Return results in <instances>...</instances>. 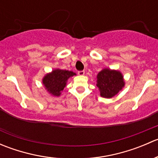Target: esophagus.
Returning a JSON list of instances; mask_svg holds the SVG:
<instances>
[{"label":"esophagus","mask_w":158,"mask_h":158,"mask_svg":"<svg viewBox=\"0 0 158 158\" xmlns=\"http://www.w3.org/2000/svg\"><path fill=\"white\" fill-rule=\"evenodd\" d=\"M84 74H85V71H79V72H78V75H79V76H83Z\"/></svg>","instance_id":"obj_1"}]
</instances>
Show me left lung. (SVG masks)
<instances>
[{
  "instance_id": "8db88e82",
  "label": "left lung",
  "mask_w": 158,
  "mask_h": 158,
  "mask_svg": "<svg viewBox=\"0 0 158 158\" xmlns=\"http://www.w3.org/2000/svg\"><path fill=\"white\" fill-rule=\"evenodd\" d=\"M96 79V85L103 98H112L125 86L123 75L118 70L103 69L98 73Z\"/></svg>"
}]
</instances>
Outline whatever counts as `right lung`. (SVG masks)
I'll use <instances>...</instances> for the list:
<instances>
[{
    "label": "right lung",
    "mask_w": 158,
    "mask_h": 158,
    "mask_svg": "<svg viewBox=\"0 0 158 158\" xmlns=\"http://www.w3.org/2000/svg\"><path fill=\"white\" fill-rule=\"evenodd\" d=\"M76 75V73L69 70L53 69L51 73L46 74L43 78V85L50 95L60 96L62 91L66 86L68 79Z\"/></svg>",
    "instance_id": "add662e5"
}]
</instances>
